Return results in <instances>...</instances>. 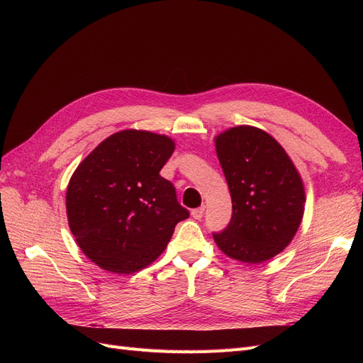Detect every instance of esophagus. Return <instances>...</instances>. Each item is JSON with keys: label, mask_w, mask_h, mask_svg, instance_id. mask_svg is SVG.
Masks as SVG:
<instances>
[{"label": "esophagus", "mask_w": 363, "mask_h": 363, "mask_svg": "<svg viewBox=\"0 0 363 363\" xmlns=\"http://www.w3.org/2000/svg\"><path fill=\"white\" fill-rule=\"evenodd\" d=\"M191 215H192L195 219H201V218H203V215H204V206L194 208V211L191 212Z\"/></svg>", "instance_id": "esophagus-1"}]
</instances>
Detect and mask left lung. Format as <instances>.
<instances>
[{
	"label": "left lung",
	"instance_id": "8db88e82",
	"mask_svg": "<svg viewBox=\"0 0 363 363\" xmlns=\"http://www.w3.org/2000/svg\"><path fill=\"white\" fill-rule=\"evenodd\" d=\"M232 195V221L213 239L225 256L262 263L286 248L298 230L304 184L288 152L265 130L232 127L215 138Z\"/></svg>",
	"mask_w": 363,
	"mask_h": 363
}]
</instances>
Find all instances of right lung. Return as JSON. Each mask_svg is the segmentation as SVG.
<instances>
[{
  "mask_svg": "<svg viewBox=\"0 0 363 363\" xmlns=\"http://www.w3.org/2000/svg\"><path fill=\"white\" fill-rule=\"evenodd\" d=\"M175 142L147 130L106 138L77 167L67 189V215L77 245L95 265L133 274L167 248L189 212L159 174Z\"/></svg>",
  "mask_w": 363,
  "mask_h": 363,
  "instance_id": "right-lung-1",
  "label": "right lung"
}]
</instances>
